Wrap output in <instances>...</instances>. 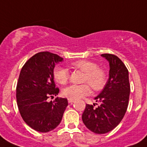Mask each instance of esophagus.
Listing matches in <instances>:
<instances>
[{"label":"esophagus","instance_id":"1","mask_svg":"<svg viewBox=\"0 0 147 147\" xmlns=\"http://www.w3.org/2000/svg\"><path fill=\"white\" fill-rule=\"evenodd\" d=\"M68 101H69V104H72V103H73L74 101H75V100H73V99H70V98H69V99H68Z\"/></svg>","mask_w":147,"mask_h":147}]
</instances>
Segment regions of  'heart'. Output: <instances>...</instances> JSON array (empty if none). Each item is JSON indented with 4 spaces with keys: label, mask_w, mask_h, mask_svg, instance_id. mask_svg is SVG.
<instances>
[{
    "label": "heart",
    "mask_w": 147,
    "mask_h": 147,
    "mask_svg": "<svg viewBox=\"0 0 147 147\" xmlns=\"http://www.w3.org/2000/svg\"><path fill=\"white\" fill-rule=\"evenodd\" d=\"M71 65L73 69H78L85 72L83 82L88 83L91 87L95 91L101 90L106 85L107 72L102 68L98 67L96 62L82 59L71 62ZM53 76L58 83L64 85L69 80L70 72L67 68L56 66L53 70ZM88 84L86 83L82 85H70L62 90V94L73 100L82 98L88 95L91 92L90 84Z\"/></svg>",
    "instance_id": "heart-1"
}]
</instances>
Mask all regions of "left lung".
<instances>
[{"label":"left lung","mask_w":147,"mask_h":147,"mask_svg":"<svg viewBox=\"0 0 147 147\" xmlns=\"http://www.w3.org/2000/svg\"><path fill=\"white\" fill-rule=\"evenodd\" d=\"M101 55L109 62V79L95 98L100 105L97 107L95 105H86L82 114L86 127L98 134L111 131L121 123L127 109L130 92L129 74L124 63L113 54Z\"/></svg>","instance_id":"1"}]
</instances>
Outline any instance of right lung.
Returning <instances> with one entry per match:
<instances>
[{
    "label": "right lung",
    "mask_w": 147,
    "mask_h": 147,
    "mask_svg": "<svg viewBox=\"0 0 147 147\" xmlns=\"http://www.w3.org/2000/svg\"><path fill=\"white\" fill-rule=\"evenodd\" d=\"M63 59L59 55L40 52L29 59L22 67L17 85V102L20 114L32 129L47 133L55 129L62 121L68 100L56 98L59 89L55 87L53 69Z\"/></svg>",
    "instance_id": "add662e5"
}]
</instances>
